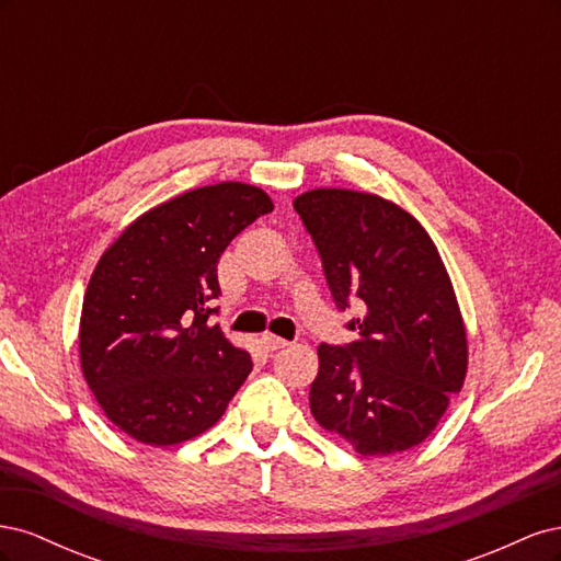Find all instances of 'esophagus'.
<instances>
[{
  "mask_svg": "<svg viewBox=\"0 0 561 561\" xmlns=\"http://www.w3.org/2000/svg\"><path fill=\"white\" fill-rule=\"evenodd\" d=\"M285 346H287V342H285V339H280V336H274V334H264L262 336V348L266 353H276V351H280Z\"/></svg>",
  "mask_w": 561,
  "mask_h": 561,
  "instance_id": "1",
  "label": "esophagus"
}]
</instances>
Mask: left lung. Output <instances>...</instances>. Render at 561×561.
Here are the masks:
<instances>
[{"mask_svg": "<svg viewBox=\"0 0 561 561\" xmlns=\"http://www.w3.org/2000/svg\"><path fill=\"white\" fill-rule=\"evenodd\" d=\"M339 309L358 299L348 346H318L311 414L363 456L407 451L447 412L468 369L461 309L416 219L377 194L311 190L295 198Z\"/></svg>", "mask_w": 561, "mask_h": 561, "instance_id": "8db88e82", "label": "left lung"}]
</instances>
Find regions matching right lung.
<instances>
[{"label":"right lung","mask_w":561,"mask_h":561,"mask_svg":"<svg viewBox=\"0 0 561 561\" xmlns=\"http://www.w3.org/2000/svg\"><path fill=\"white\" fill-rule=\"evenodd\" d=\"M271 210L260 186H198L140 215L103 252L83 295L79 358L118 431L171 447L225 414L252 360L210 325L217 262L236 233Z\"/></svg>","instance_id":"1"}]
</instances>
